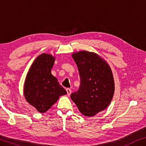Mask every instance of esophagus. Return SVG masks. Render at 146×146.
I'll return each instance as SVG.
<instances>
[{"label": "esophagus", "instance_id": "esophagus-1", "mask_svg": "<svg viewBox=\"0 0 146 146\" xmlns=\"http://www.w3.org/2000/svg\"><path fill=\"white\" fill-rule=\"evenodd\" d=\"M66 91H67L68 96H70V95L71 93V90L70 88H67V89H66Z\"/></svg>", "mask_w": 146, "mask_h": 146}]
</instances>
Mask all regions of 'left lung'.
<instances>
[{
	"label": "left lung",
	"instance_id": "8db88e82",
	"mask_svg": "<svg viewBox=\"0 0 146 146\" xmlns=\"http://www.w3.org/2000/svg\"><path fill=\"white\" fill-rule=\"evenodd\" d=\"M72 57L78 69L80 85L71 98L82 114L94 116L105 110L114 93V81L109 66L98 55L81 51Z\"/></svg>",
	"mask_w": 146,
	"mask_h": 146
}]
</instances>
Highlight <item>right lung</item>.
<instances>
[{
  "label": "right lung",
  "mask_w": 146,
  "mask_h": 146,
  "mask_svg": "<svg viewBox=\"0 0 146 146\" xmlns=\"http://www.w3.org/2000/svg\"><path fill=\"white\" fill-rule=\"evenodd\" d=\"M54 60L52 55H39L32 64L25 79V99L41 113L50 109L59 96L67 94L51 73Z\"/></svg>",
  "instance_id": "add662e5"
}]
</instances>
